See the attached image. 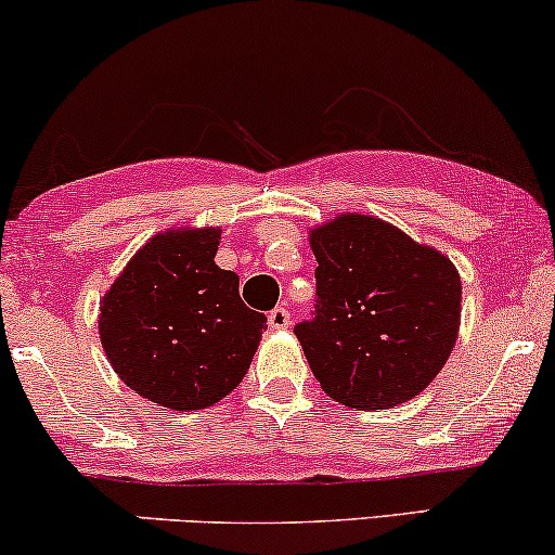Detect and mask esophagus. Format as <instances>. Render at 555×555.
Returning <instances> with one entry per match:
<instances>
[{
    "label": "esophagus",
    "mask_w": 555,
    "mask_h": 555,
    "mask_svg": "<svg viewBox=\"0 0 555 555\" xmlns=\"http://www.w3.org/2000/svg\"><path fill=\"white\" fill-rule=\"evenodd\" d=\"M268 325L272 331H285L287 325H291V313H287V308H275L270 310L268 315Z\"/></svg>",
    "instance_id": "1"
}]
</instances>
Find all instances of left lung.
I'll return each mask as SVG.
<instances>
[{
	"label": "left lung",
	"instance_id": "8db88e82",
	"mask_svg": "<svg viewBox=\"0 0 555 555\" xmlns=\"http://www.w3.org/2000/svg\"><path fill=\"white\" fill-rule=\"evenodd\" d=\"M308 242L318 306L295 336L321 389L361 412L420 397L457 344L462 280L450 257L359 211L310 227Z\"/></svg>",
	"mask_w": 555,
	"mask_h": 555
}]
</instances>
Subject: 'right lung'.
I'll return each mask as SVG.
<instances>
[{
  "instance_id": "right-lung-1",
  "label": "right lung",
  "mask_w": 555,
  "mask_h": 555,
  "mask_svg": "<svg viewBox=\"0 0 555 555\" xmlns=\"http://www.w3.org/2000/svg\"><path fill=\"white\" fill-rule=\"evenodd\" d=\"M219 227H171L135 253L101 300L98 336L128 389L196 412L245 378L268 318L240 298L215 255Z\"/></svg>"
}]
</instances>
